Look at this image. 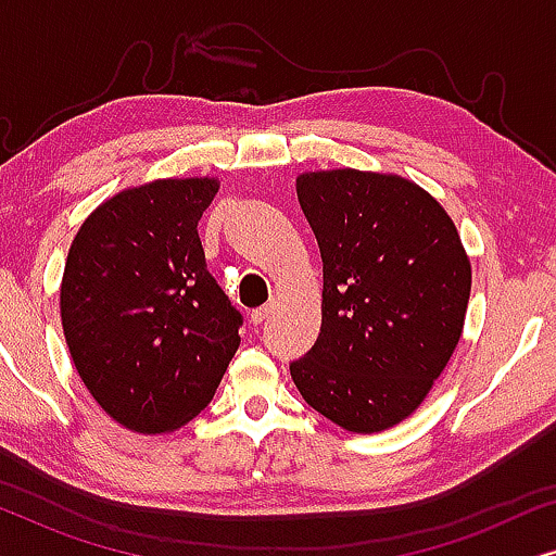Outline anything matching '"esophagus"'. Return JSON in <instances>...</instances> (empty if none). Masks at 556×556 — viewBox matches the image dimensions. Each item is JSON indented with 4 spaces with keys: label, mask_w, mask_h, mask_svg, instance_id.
Here are the masks:
<instances>
[{
    "label": "esophagus",
    "mask_w": 556,
    "mask_h": 556,
    "mask_svg": "<svg viewBox=\"0 0 556 556\" xmlns=\"http://www.w3.org/2000/svg\"><path fill=\"white\" fill-rule=\"evenodd\" d=\"M273 314V306H263V308H255L253 314H250V324L253 326H261L263 321H268V316Z\"/></svg>",
    "instance_id": "34e87169"
}]
</instances>
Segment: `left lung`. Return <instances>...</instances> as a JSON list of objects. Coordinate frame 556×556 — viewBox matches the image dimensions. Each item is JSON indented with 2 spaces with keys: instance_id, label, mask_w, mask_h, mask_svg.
<instances>
[{
  "instance_id": "obj_1",
  "label": "left lung",
  "mask_w": 556,
  "mask_h": 556,
  "mask_svg": "<svg viewBox=\"0 0 556 556\" xmlns=\"http://www.w3.org/2000/svg\"><path fill=\"white\" fill-rule=\"evenodd\" d=\"M324 261L321 331L291 377L316 413L379 432L415 413L458 346L470 261L438 200L397 174L295 179Z\"/></svg>"
}]
</instances>
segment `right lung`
<instances>
[{"mask_svg": "<svg viewBox=\"0 0 556 556\" xmlns=\"http://www.w3.org/2000/svg\"><path fill=\"white\" fill-rule=\"evenodd\" d=\"M217 179H156L105 200L75 235L60 316L83 384L113 420L156 435L215 397L242 326L197 223Z\"/></svg>", "mask_w": 556, "mask_h": 556, "instance_id": "1", "label": "right lung"}]
</instances>
